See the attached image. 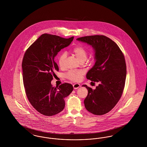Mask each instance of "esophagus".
<instances>
[{
	"mask_svg": "<svg viewBox=\"0 0 147 147\" xmlns=\"http://www.w3.org/2000/svg\"><path fill=\"white\" fill-rule=\"evenodd\" d=\"M73 88L74 89H77L78 88H79L80 86V85L78 83H76V84H73Z\"/></svg>",
	"mask_w": 147,
	"mask_h": 147,
	"instance_id": "esophagus-1",
	"label": "esophagus"
}]
</instances>
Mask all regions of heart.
I'll list each match as a JSON object with an SVG mask.
<instances>
[{
    "mask_svg": "<svg viewBox=\"0 0 147 147\" xmlns=\"http://www.w3.org/2000/svg\"><path fill=\"white\" fill-rule=\"evenodd\" d=\"M71 52L80 62H85L87 58V51L82 46H78L75 47L71 50ZM65 58L66 54L65 52H62L58 57V64L60 68H63ZM83 74L84 72L82 70H71L66 74V77L71 81L78 82L81 79Z\"/></svg>",
    "mask_w": 147,
    "mask_h": 147,
    "instance_id": "1",
    "label": "heart"
}]
</instances>
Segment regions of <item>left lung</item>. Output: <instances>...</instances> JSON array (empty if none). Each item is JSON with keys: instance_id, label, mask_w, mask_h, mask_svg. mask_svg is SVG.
<instances>
[{"instance_id": "1", "label": "left lung", "mask_w": 147, "mask_h": 147, "mask_svg": "<svg viewBox=\"0 0 147 147\" xmlns=\"http://www.w3.org/2000/svg\"><path fill=\"white\" fill-rule=\"evenodd\" d=\"M77 40L91 45L95 50L96 62L87 73L86 78L99 83L94 90L83 85L88 91L85 107L94 115H104L117 104L123 93L127 73L125 57L118 45L104 35L84 36Z\"/></svg>"}]
</instances>
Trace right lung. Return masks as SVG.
Listing matches in <instances>:
<instances>
[{"instance_id": "obj_1", "label": "right lung", "mask_w": 147, "mask_h": 147, "mask_svg": "<svg viewBox=\"0 0 147 147\" xmlns=\"http://www.w3.org/2000/svg\"><path fill=\"white\" fill-rule=\"evenodd\" d=\"M74 37L64 38L56 35L42 34L25 52L22 62V78L29 102L42 115L51 116L61 112L64 98L73 90L71 84H51L59 68L54 58L61 50L68 46Z\"/></svg>"}]
</instances>
